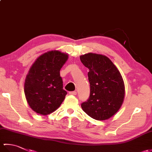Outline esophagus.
<instances>
[{
	"mask_svg": "<svg viewBox=\"0 0 152 152\" xmlns=\"http://www.w3.org/2000/svg\"><path fill=\"white\" fill-rule=\"evenodd\" d=\"M69 94L70 95H76V94H77V93H76V91H70L69 92Z\"/></svg>",
	"mask_w": 152,
	"mask_h": 152,
	"instance_id": "1",
	"label": "esophagus"
}]
</instances>
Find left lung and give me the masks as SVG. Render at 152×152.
I'll return each instance as SVG.
<instances>
[{
  "label": "left lung",
  "instance_id": "left-lung-1",
  "mask_svg": "<svg viewBox=\"0 0 152 152\" xmlns=\"http://www.w3.org/2000/svg\"><path fill=\"white\" fill-rule=\"evenodd\" d=\"M89 69L90 94L82 108L96 120H106L114 115L124 101L125 87L120 72L110 59L102 55L89 53L80 57Z\"/></svg>",
  "mask_w": 152,
  "mask_h": 152
}]
</instances>
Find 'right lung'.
I'll return each instance as SVG.
<instances>
[{
	"mask_svg": "<svg viewBox=\"0 0 152 152\" xmlns=\"http://www.w3.org/2000/svg\"><path fill=\"white\" fill-rule=\"evenodd\" d=\"M67 54L50 51L35 61L25 81L24 91L30 107L38 114L48 115L59 107L67 92L63 89L60 70Z\"/></svg>",
	"mask_w": 152,
	"mask_h": 152,
	"instance_id": "right-lung-1",
	"label": "right lung"
}]
</instances>
